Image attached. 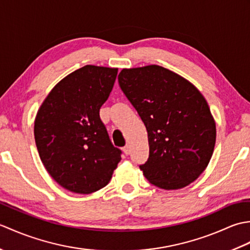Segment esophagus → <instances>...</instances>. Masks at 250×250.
<instances>
[{"label":"esophagus","mask_w":250,"mask_h":250,"mask_svg":"<svg viewBox=\"0 0 250 250\" xmlns=\"http://www.w3.org/2000/svg\"><path fill=\"white\" fill-rule=\"evenodd\" d=\"M122 150H124L125 155L128 156L129 153H130V151H131V149H130V146H129V145H125L124 148H122Z\"/></svg>","instance_id":"esophagus-1"}]
</instances>
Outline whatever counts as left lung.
Masks as SVG:
<instances>
[{
    "instance_id": "obj_1",
    "label": "left lung",
    "mask_w": 250,
    "mask_h": 250,
    "mask_svg": "<svg viewBox=\"0 0 250 250\" xmlns=\"http://www.w3.org/2000/svg\"><path fill=\"white\" fill-rule=\"evenodd\" d=\"M119 86L148 133L149 157L140 166L166 190L188 186L213 156L216 125L203 95L187 79L159 65L124 68Z\"/></svg>"
}]
</instances>
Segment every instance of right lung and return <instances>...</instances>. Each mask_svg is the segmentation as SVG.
I'll use <instances>...</instances> for the list:
<instances>
[{
  "label": "right lung",
  "instance_id": "add662e5",
  "mask_svg": "<svg viewBox=\"0 0 250 250\" xmlns=\"http://www.w3.org/2000/svg\"><path fill=\"white\" fill-rule=\"evenodd\" d=\"M118 68L86 65L58 83L41 105L34 137L47 172L61 187L88 194L105 187L121 160L100 108Z\"/></svg>",
  "mask_w": 250,
  "mask_h": 250
}]
</instances>
